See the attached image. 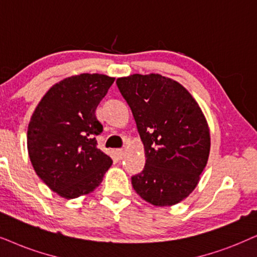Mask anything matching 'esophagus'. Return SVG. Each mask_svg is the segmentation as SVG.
Here are the masks:
<instances>
[{
	"instance_id": "34e87169",
	"label": "esophagus",
	"mask_w": 257,
	"mask_h": 257,
	"mask_svg": "<svg viewBox=\"0 0 257 257\" xmlns=\"http://www.w3.org/2000/svg\"><path fill=\"white\" fill-rule=\"evenodd\" d=\"M124 149H117V151H116V155H117L118 157V159H122L123 158V155H124Z\"/></svg>"
}]
</instances>
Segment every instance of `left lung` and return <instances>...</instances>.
Wrapping results in <instances>:
<instances>
[{
  "label": "left lung",
  "mask_w": 257,
  "mask_h": 257,
  "mask_svg": "<svg viewBox=\"0 0 257 257\" xmlns=\"http://www.w3.org/2000/svg\"><path fill=\"white\" fill-rule=\"evenodd\" d=\"M145 146L146 165L132 177L142 199L155 206L180 203L196 188L210 153L203 111L185 87L158 73L117 78Z\"/></svg>",
  "instance_id": "8db88e82"
}]
</instances>
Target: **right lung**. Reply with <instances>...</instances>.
<instances>
[{
  "mask_svg": "<svg viewBox=\"0 0 257 257\" xmlns=\"http://www.w3.org/2000/svg\"><path fill=\"white\" fill-rule=\"evenodd\" d=\"M115 78L82 73L65 78L45 93L27 132L29 159L38 177L66 199L92 192L112 160L97 147L103 125L96 108Z\"/></svg>",
  "mask_w": 257,
  "mask_h": 257,
  "instance_id": "add662e5",
  "label": "right lung"
}]
</instances>
